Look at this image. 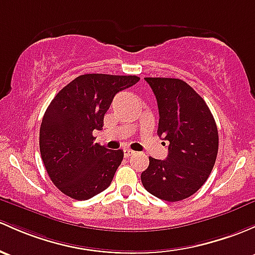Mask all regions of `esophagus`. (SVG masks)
Returning a JSON list of instances; mask_svg holds the SVG:
<instances>
[{
  "label": "esophagus",
  "mask_w": 255,
  "mask_h": 255,
  "mask_svg": "<svg viewBox=\"0 0 255 255\" xmlns=\"http://www.w3.org/2000/svg\"><path fill=\"white\" fill-rule=\"evenodd\" d=\"M123 152H125L126 157H129V156H132L133 154H134V151H133V150H130V149H125V150H123Z\"/></svg>",
  "instance_id": "obj_1"
}]
</instances>
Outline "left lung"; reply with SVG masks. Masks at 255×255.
Returning <instances> with one entry per match:
<instances>
[{"mask_svg": "<svg viewBox=\"0 0 255 255\" xmlns=\"http://www.w3.org/2000/svg\"><path fill=\"white\" fill-rule=\"evenodd\" d=\"M145 80L157 101V134L170 144L165 160L149 157L141 183L159 199L179 202L194 194L210 175L218 156V127L202 96L186 82Z\"/></svg>", "mask_w": 255, "mask_h": 255, "instance_id": "left-lung-1", "label": "left lung"}]
</instances>
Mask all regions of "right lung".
Masks as SVG:
<instances>
[{"label": "right lung", "instance_id": "add662e5", "mask_svg": "<svg viewBox=\"0 0 255 255\" xmlns=\"http://www.w3.org/2000/svg\"><path fill=\"white\" fill-rule=\"evenodd\" d=\"M136 76L83 74L51 101L40 127V152L51 181L76 200L105 191L123 160L122 150L94 141L115 95L139 82Z\"/></svg>", "mask_w": 255, "mask_h": 255}]
</instances>
